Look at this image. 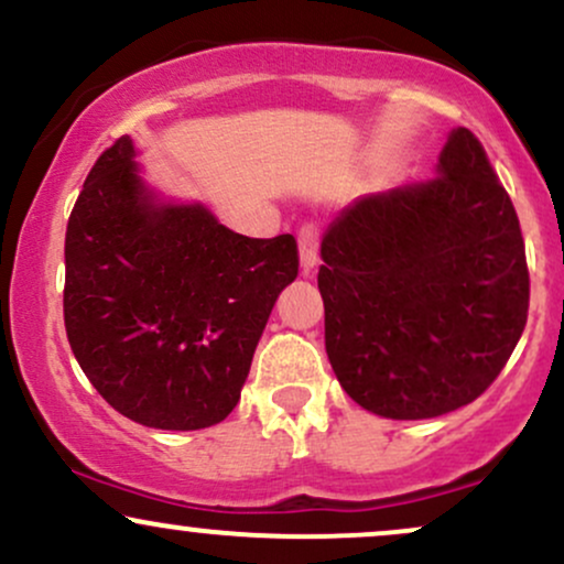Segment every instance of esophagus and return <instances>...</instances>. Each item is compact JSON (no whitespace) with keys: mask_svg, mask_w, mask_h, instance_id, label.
Returning <instances> with one entry per match:
<instances>
[{"mask_svg":"<svg viewBox=\"0 0 564 564\" xmlns=\"http://www.w3.org/2000/svg\"><path fill=\"white\" fill-rule=\"evenodd\" d=\"M296 243H300V264L304 273H310V270L318 264V230L313 228V225H304L300 230V236H296Z\"/></svg>","mask_w":564,"mask_h":564,"instance_id":"34e87169","label":"esophagus"}]
</instances>
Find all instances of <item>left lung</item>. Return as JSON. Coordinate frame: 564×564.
Here are the masks:
<instances>
[{
    "label": "left lung",
    "mask_w": 564,
    "mask_h": 564,
    "mask_svg": "<svg viewBox=\"0 0 564 564\" xmlns=\"http://www.w3.org/2000/svg\"><path fill=\"white\" fill-rule=\"evenodd\" d=\"M321 260L328 360L377 416L419 422L471 403L525 328L520 219L464 127L451 129L435 177L345 206Z\"/></svg>",
    "instance_id": "obj_1"
}]
</instances>
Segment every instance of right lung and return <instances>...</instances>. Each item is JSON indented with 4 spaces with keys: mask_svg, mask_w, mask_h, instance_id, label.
I'll use <instances>...</instances> for the list:
<instances>
[{
    "mask_svg": "<svg viewBox=\"0 0 564 564\" xmlns=\"http://www.w3.org/2000/svg\"><path fill=\"white\" fill-rule=\"evenodd\" d=\"M296 268L289 232L246 238L200 200L145 183L124 134L95 161L68 219L70 349L121 416L174 432L219 424Z\"/></svg>",
    "mask_w": 564,
    "mask_h": 564,
    "instance_id": "obj_1",
    "label": "right lung"
}]
</instances>
